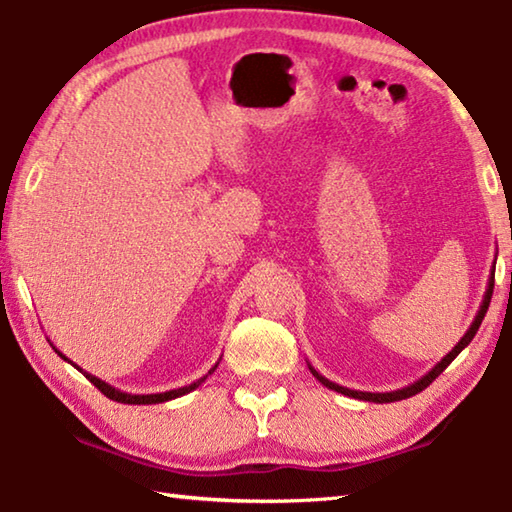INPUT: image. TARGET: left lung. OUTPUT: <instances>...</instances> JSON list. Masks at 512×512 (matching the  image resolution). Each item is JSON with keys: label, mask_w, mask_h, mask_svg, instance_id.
I'll list each match as a JSON object with an SVG mask.
<instances>
[{"label": "left lung", "mask_w": 512, "mask_h": 512, "mask_svg": "<svg viewBox=\"0 0 512 512\" xmlns=\"http://www.w3.org/2000/svg\"><path fill=\"white\" fill-rule=\"evenodd\" d=\"M492 289H495V266H492V273H490V280H488V289H485V293H483V302H481V307H479V311H476V316H474V320H472V325H470V329H467V332L463 334V339L458 341L454 348H452V352L449 354H445L443 359H440L436 366H433L427 375H422L418 381H413V384H409V386H404V388H397V391H391V393H366V391H352V388H345V386H339V384H334V381H329V379H325L323 375H320V372L311 366V363H307L309 366V370H311V375H314L320 384L323 386H327V388H332V391H336V393H341V395H348V397H354V400H363V402H377V404H386V402H400V400H406V397H413V395H418L420 391H424V388H427L433 379H436L440 372H443L449 363H452L458 354H461L467 345L472 343V339H474V334L479 332V327H481V320H483V316H485V311H488V307H490V298H492Z\"/></svg>", "instance_id": "obj_1"}]
</instances>
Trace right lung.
Here are the masks:
<instances>
[{
	"label": "right lung",
	"instance_id": "1",
	"mask_svg": "<svg viewBox=\"0 0 512 512\" xmlns=\"http://www.w3.org/2000/svg\"><path fill=\"white\" fill-rule=\"evenodd\" d=\"M51 348H54V345H51ZM56 350V348H54ZM58 352V357L60 359H65L67 363H72L69 361L63 352L60 350H56ZM72 366L76 368V370H81L79 366H76V363H72ZM216 366H219V363H216ZM216 366L214 368H210V372H207V375H212V372L216 370ZM85 377H88L94 386L99 388V391L106 395V397H110V400H115V402H121V404H160V402H169V400H176V397H183V395H187V393H192V391H196L198 386L203 384V381L207 379V375H203L201 379H196V381H192V384L189 386H180V388H173V391H167V393H151V395H133V393H124V391H119V388H115V386H110V384H106V381L103 379H99V377H94V375H90V372H85V370H81Z\"/></svg>",
	"mask_w": 512,
	"mask_h": 512
}]
</instances>
